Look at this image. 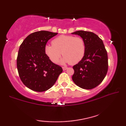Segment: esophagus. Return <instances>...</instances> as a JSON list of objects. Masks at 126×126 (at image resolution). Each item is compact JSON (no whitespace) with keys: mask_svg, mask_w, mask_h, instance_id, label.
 Instances as JSON below:
<instances>
[{"mask_svg":"<svg viewBox=\"0 0 126 126\" xmlns=\"http://www.w3.org/2000/svg\"><path fill=\"white\" fill-rule=\"evenodd\" d=\"M67 69V67H63V70H66Z\"/></svg>","mask_w":126,"mask_h":126,"instance_id":"obj_1","label":"esophagus"}]
</instances>
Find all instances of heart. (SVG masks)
<instances>
[{
	"label": "heart",
	"mask_w": 126,
	"mask_h": 126,
	"mask_svg": "<svg viewBox=\"0 0 126 126\" xmlns=\"http://www.w3.org/2000/svg\"><path fill=\"white\" fill-rule=\"evenodd\" d=\"M52 44L45 45V53L54 63H58L62 54L64 56L60 61L62 64H77L85 56V43L81 37L60 35L53 40Z\"/></svg>",
	"instance_id": "heart-1"
}]
</instances>
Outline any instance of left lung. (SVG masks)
Segmentation results:
<instances>
[{
    "label": "left lung",
    "instance_id": "8db88e82",
    "mask_svg": "<svg viewBox=\"0 0 126 126\" xmlns=\"http://www.w3.org/2000/svg\"><path fill=\"white\" fill-rule=\"evenodd\" d=\"M72 34L79 36L86 46L84 57L73 67L72 79L81 88L93 89L102 82L108 70V57L103 41L91 32L78 31Z\"/></svg>",
    "mask_w": 126,
    "mask_h": 126
}]
</instances>
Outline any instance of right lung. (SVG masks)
Listing matches in <instances>:
<instances>
[{
	"instance_id": "right-lung-1",
	"label": "right lung",
	"mask_w": 126,
	"mask_h": 126,
	"mask_svg": "<svg viewBox=\"0 0 126 126\" xmlns=\"http://www.w3.org/2000/svg\"><path fill=\"white\" fill-rule=\"evenodd\" d=\"M57 33L40 31L30 34L20 46L17 57L19 77L31 90L42 92L54 85L60 74L61 66L50 61L45 53V47Z\"/></svg>"
}]
</instances>
